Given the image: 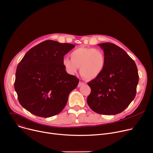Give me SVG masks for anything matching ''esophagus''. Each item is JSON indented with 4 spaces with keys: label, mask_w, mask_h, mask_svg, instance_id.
Segmentation results:
<instances>
[{
    "label": "esophagus",
    "mask_w": 153,
    "mask_h": 153,
    "mask_svg": "<svg viewBox=\"0 0 153 153\" xmlns=\"http://www.w3.org/2000/svg\"><path fill=\"white\" fill-rule=\"evenodd\" d=\"M85 85V83L84 82H79V84H78V87H80V86H82V85Z\"/></svg>",
    "instance_id": "esophagus-1"
}]
</instances>
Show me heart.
Segmentation results:
<instances>
[{
    "instance_id": "1",
    "label": "heart",
    "mask_w": 153,
    "mask_h": 153,
    "mask_svg": "<svg viewBox=\"0 0 153 153\" xmlns=\"http://www.w3.org/2000/svg\"><path fill=\"white\" fill-rule=\"evenodd\" d=\"M70 59L62 60V65L70 74H76L79 67L81 76L86 80H93L103 73L106 57L102 50L89 47H79L70 53Z\"/></svg>"
}]
</instances>
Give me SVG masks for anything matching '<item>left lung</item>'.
Returning <instances> with one entry per match:
<instances>
[{
    "label": "left lung",
    "instance_id": "8db88e82",
    "mask_svg": "<svg viewBox=\"0 0 153 153\" xmlns=\"http://www.w3.org/2000/svg\"><path fill=\"white\" fill-rule=\"evenodd\" d=\"M106 57V66L98 77L88 83L91 92L87 98L89 108L103 115H116L125 110L136 96L139 82L134 61L118 45L98 44Z\"/></svg>",
    "mask_w": 153,
    "mask_h": 153
}]
</instances>
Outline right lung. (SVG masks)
<instances>
[{"mask_svg": "<svg viewBox=\"0 0 153 153\" xmlns=\"http://www.w3.org/2000/svg\"><path fill=\"white\" fill-rule=\"evenodd\" d=\"M75 47L47 40L30 48L19 64L14 88L19 103L31 114L48 118L59 114L79 79L67 73L64 56Z\"/></svg>", "mask_w": 153, "mask_h": 153, "instance_id": "1", "label": "right lung"}]
</instances>
